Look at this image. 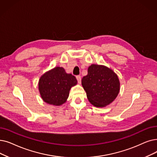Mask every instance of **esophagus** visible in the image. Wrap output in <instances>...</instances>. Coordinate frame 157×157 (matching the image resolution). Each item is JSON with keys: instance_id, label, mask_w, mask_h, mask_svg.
<instances>
[{"instance_id": "esophagus-1", "label": "esophagus", "mask_w": 157, "mask_h": 157, "mask_svg": "<svg viewBox=\"0 0 157 157\" xmlns=\"http://www.w3.org/2000/svg\"><path fill=\"white\" fill-rule=\"evenodd\" d=\"M76 79L78 80V82L79 84H81V77L80 76H76Z\"/></svg>"}]
</instances>
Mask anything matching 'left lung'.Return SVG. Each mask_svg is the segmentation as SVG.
Wrapping results in <instances>:
<instances>
[{"instance_id":"8db88e82","label":"left lung","mask_w":157,"mask_h":157,"mask_svg":"<svg viewBox=\"0 0 157 157\" xmlns=\"http://www.w3.org/2000/svg\"><path fill=\"white\" fill-rule=\"evenodd\" d=\"M90 103L103 108L111 104L120 91V81L117 74L105 65L92 64L88 74L81 80Z\"/></svg>"}]
</instances>
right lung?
<instances>
[{
	"instance_id": "1",
	"label": "right lung",
	"mask_w": 157,
	"mask_h": 157,
	"mask_svg": "<svg viewBox=\"0 0 157 157\" xmlns=\"http://www.w3.org/2000/svg\"><path fill=\"white\" fill-rule=\"evenodd\" d=\"M78 83L76 77L63 67H56L42 75L38 81L40 96L46 103L61 106L67 101L71 88Z\"/></svg>"
}]
</instances>
